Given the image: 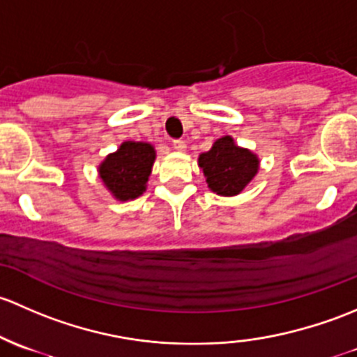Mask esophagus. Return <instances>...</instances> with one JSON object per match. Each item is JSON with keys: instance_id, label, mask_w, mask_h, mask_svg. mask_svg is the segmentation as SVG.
I'll use <instances>...</instances> for the list:
<instances>
[{"instance_id": "esophagus-1", "label": "esophagus", "mask_w": 357, "mask_h": 357, "mask_svg": "<svg viewBox=\"0 0 357 357\" xmlns=\"http://www.w3.org/2000/svg\"><path fill=\"white\" fill-rule=\"evenodd\" d=\"M185 148H187V144L182 141V139H177V141H174V149H175V151L182 153V151H185Z\"/></svg>"}]
</instances>
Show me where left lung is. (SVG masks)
I'll return each instance as SVG.
<instances>
[{
	"mask_svg": "<svg viewBox=\"0 0 357 357\" xmlns=\"http://www.w3.org/2000/svg\"><path fill=\"white\" fill-rule=\"evenodd\" d=\"M209 190L218 196L241 194L259 170L258 154L235 144L234 137L223 135L213 142L211 149L197 158Z\"/></svg>",
	"mask_w": 357,
	"mask_h": 357,
	"instance_id": "obj_1",
	"label": "left lung"
}]
</instances>
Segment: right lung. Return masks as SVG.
I'll return each mask as SVG.
<instances>
[{"instance_id": "1", "label": "right lung", "mask_w": 357, "mask_h": 357, "mask_svg": "<svg viewBox=\"0 0 357 357\" xmlns=\"http://www.w3.org/2000/svg\"><path fill=\"white\" fill-rule=\"evenodd\" d=\"M154 160L156 149L153 144L125 141L99 163V178L116 201H132L146 192Z\"/></svg>"}]
</instances>
